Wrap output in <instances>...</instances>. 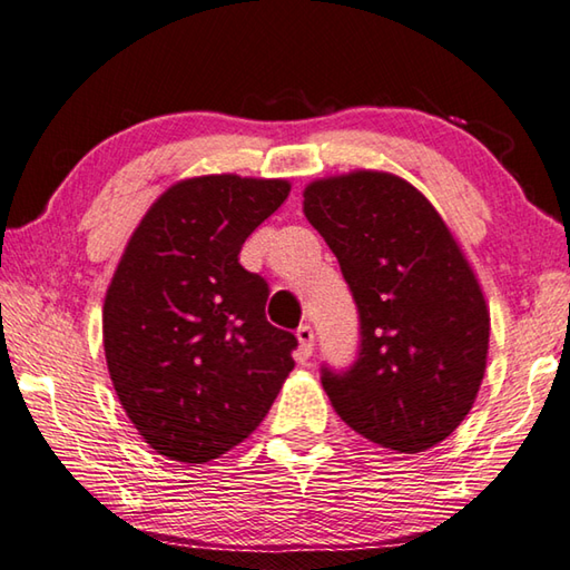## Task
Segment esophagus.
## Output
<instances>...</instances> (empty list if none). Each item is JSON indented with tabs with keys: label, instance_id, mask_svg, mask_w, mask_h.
<instances>
[{
	"label": "esophagus",
	"instance_id": "1",
	"mask_svg": "<svg viewBox=\"0 0 570 570\" xmlns=\"http://www.w3.org/2000/svg\"><path fill=\"white\" fill-rule=\"evenodd\" d=\"M295 335H297V341H301V355L303 357H311L313 355V347H315V331L311 325H301L295 331Z\"/></svg>",
	"mask_w": 570,
	"mask_h": 570
}]
</instances>
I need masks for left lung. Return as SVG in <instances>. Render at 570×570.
Segmentation results:
<instances>
[{
  "instance_id": "obj_1",
  "label": "left lung",
  "mask_w": 570,
  "mask_h": 570,
  "mask_svg": "<svg viewBox=\"0 0 570 570\" xmlns=\"http://www.w3.org/2000/svg\"><path fill=\"white\" fill-rule=\"evenodd\" d=\"M303 197L361 323L355 363L323 365L335 413L397 453L438 445L463 423L485 373L491 317L471 265L401 177L363 169L317 179Z\"/></svg>"
}]
</instances>
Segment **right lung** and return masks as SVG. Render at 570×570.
Returning <instances> with one entry per match:
<instances>
[{"label": "right lung", "instance_id": "add662e5", "mask_svg": "<svg viewBox=\"0 0 570 570\" xmlns=\"http://www.w3.org/2000/svg\"><path fill=\"white\" fill-rule=\"evenodd\" d=\"M285 179L207 175L169 187L129 237L105 297L109 377L159 455L207 463L263 423L297 337L269 325L265 277L239 265Z\"/></svg>", "mask_w": 570, "mask_h": 570}]
</instances>
